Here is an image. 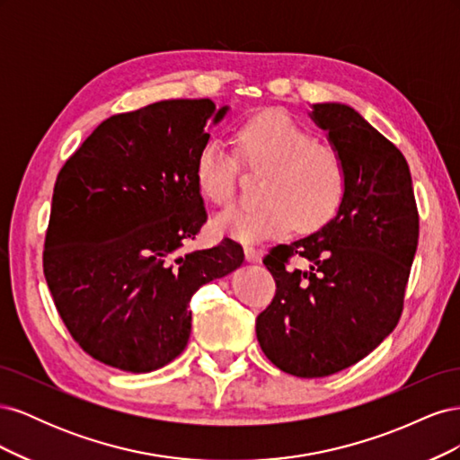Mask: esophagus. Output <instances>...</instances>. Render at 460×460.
Returning <instances> with one entry per match:
<instances>
[{
  "instance_id": "obj_1",
  "label": "esophagus",
  "mask_w": 460,
  "mask_h": 460,
  "mask_svg": "<svg viewBox=\"0 0 460 460\" xmlns=\"http://www.w3.org/2000/svg\"><path fill=\"white\" fill-rule=\"evenodd\" d=\"M243 249H245V259L249 262H257L261 259V253H259V249L255 245H245Z\"/></svg>"
}]
</instances>
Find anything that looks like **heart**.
Listing matches in <instances>:
<instances>
[{"instance_id": "heart-1", "label": "heart", "mask_w": 460, "mask_h": 460, "mask_svg": "<svg viewBox=\"0 0 460 460\" xmlns=\"http://www.w3.org/2000/svg\"><path fill=\"white\" fill-rule=\"evenodd\" d=\"M235 155L217 137L198 153L193 174L201 196L226 207L238 191L240 161L249 171L267 172L259 207H234L215 218V228L240 242L276 238L294 226L313 232L336 215L347 171L341 153L316 142L311 130L282 111L247 120L235 134Z\"/></svg>"}]
</instances>
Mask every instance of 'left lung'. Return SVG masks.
Here are the masks:
<instances>
[{"label":"left lung","mask_w":460,"mask_h":460,"mask_svg":"<svg viewBox=\"0 0 460 460\" xmlns=\"http://www.w3.org/2000/svg\"><path fill=\"white\" fill-rule=\"evenodd\" d=\"M311 117L341 153L345 193L328 225L262 259L276 294L255 326L262 353L297 378L351 367L394 332L419 245L402 153L347 105L316 103ZM299 256L305 271L290 264Z\"/></svg>","instance_id":"left-lung-1"}]
</instances>
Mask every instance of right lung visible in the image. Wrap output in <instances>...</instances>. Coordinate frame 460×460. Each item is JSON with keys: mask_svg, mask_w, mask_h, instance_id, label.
<instances>
[{"mask_svg": "<svg viewBox=\"0 0 460 460\" xmlns=\"http://www.w3.org/2000/svg\"><path fill=\"white\" fill-rule=\"evenodd\" d=\"M226 111L166 100L109 117L55 180L44 276L68 333L103 365H169L190 340L191 296L243 262L230 238L180 252L207 220L193 166Z\"/></svg>", "mask_w": 460, "mask_h": 460, "instance_id": "add662e5", "label": "right lung"}]
</instances>
